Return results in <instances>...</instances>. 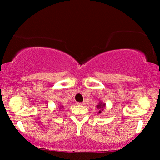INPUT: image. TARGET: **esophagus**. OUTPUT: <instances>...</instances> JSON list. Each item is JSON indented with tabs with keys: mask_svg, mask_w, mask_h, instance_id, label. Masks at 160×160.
Returning a JSON list of instances; mask_svg holds the SVG:
<instances>
[{
	"mask_svg": "<svg viewBox=\"0 0 160 160\" xmlns=\"http://www.w3.org/2000/svg\"><path fill=\"white\" fill-rule=\"evenodd\" d=\"M77 105H78V106H84L85 103H84V102H82H82H78Z\"/></svg>",
	"mask_w": 160,
	"mask_h": 160,
	"instance_id": "34e87169",
	"label": "esophagus"
}]
</instances>
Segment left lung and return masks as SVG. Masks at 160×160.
Returning <instances> with one entry per match:
<instances>
[{"instance_id": "left-lung-1", "label": "left lung", "mask_w": 160, "mask_h": 160, "mask_svg": "<svg viewBox=\"0 0 160 160\" xmlns=\"http://www.w3.org/2000/svg\"><path fill=\"white\" fill-rule=\"evenodd\" d=\"M106 108V103H103L102 101H99V103H98L97 106H96V108L98 110L97 113L98 114H101L102 113V112L103 111V110Z\"/></svg>"}]
</instances>
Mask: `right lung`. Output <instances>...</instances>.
Masks as SVG:
<instances>
[{
    "label": "right lung",
    "mask_w": 160,
    "mask_h": 160,
    "mask_svg": "<svg viewBox=\"0 0 160 160\" xmlns=\"http://www.w3.org/2000/svg\"><path fill=\"white\" fill-rule=\"evenodd\" d=\"M63 107H64V106H62V105H60V106H59V109H62V108H63Z\"/></svg>",
    "instance_id": "add662e5"
}]
</instances>
